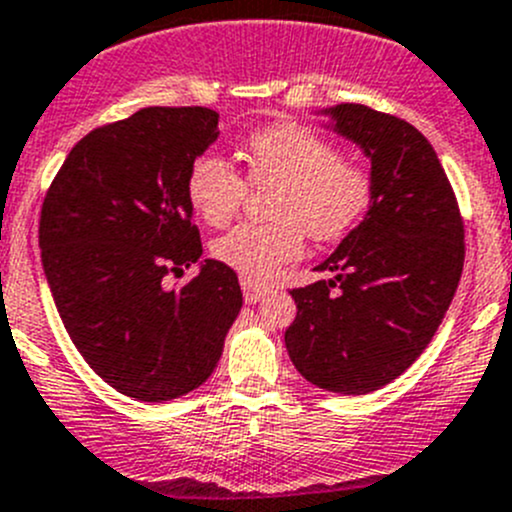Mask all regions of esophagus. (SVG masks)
Masks as SVG:
<instances>
[{"mask_svg": "<svg viewBox=\"0 0 512 512\" xmlns=\"http://www.w3.org/2000/svg\"><path fill=\"white\" fill-rule=\"evenodd\" d=\"M241 289H243V299H246L248 304H256V301H261L264 296H269L271 286L259 284V281H251V279H241Z\"/></svg>", "mask_w": 512, "mask_h": 512, "instance_id": "obj_1", "label": "esophagus"}]
</instances>
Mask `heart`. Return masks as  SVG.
Segmentation results:
<instances>
[{
    "instance_id": "obj_1",
    "label": "heart",
    "mask_w": 512,
    "mask_h": 512,
    "mask_svg": "<svg viewBox=\"0 0 512 512\" xmlns=\"http://www.w3.org/2000/svg\"><path fill=\"white\" fill-rule=\"evenodd\" d=\"M253 186L276 183L269 223H238L213 241L216 261L243 279L264 281L304 251V236L337 241L372 206V175L342 158L337 145L299 123L261 128L246 143ZM193 211L211 226L231 221L246 198V180L223 155H196L186 175Z\"/></svg>"
}]
</instances>
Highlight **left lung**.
<instances>
[{"instance_id":"1","label":"left lung","mask_w":512,"mask_h":512,"mask_svg":"<svg viewBox=\"0 0 512 512\" xmlns=\"http://www.w3.org/2000/svg\"><path fill=\"white\" fill-rule=\"evenodd\" d=\"M372 160V206L294 289L284 342L306 382L367 394L405 372L435 337L460 284L465 228L435 148L415 125L367 105L321 110Z\"/></svg>"}]
</instances>
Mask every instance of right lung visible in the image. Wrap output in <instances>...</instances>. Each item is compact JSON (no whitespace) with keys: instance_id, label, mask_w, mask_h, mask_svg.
Returning a JSON list of instances; mask_svg holds the SVG:
<instances>
[{"instance_id":"right-lung-1","label":"right lung","mask_w":512,"mask_h":512,"mask_svg":"<svg viewBox=\"0 0 512 512\" xmlns=\"http://www.w3.org/2000/svg\"><path fill=\"white\" fill-rule=\"evenodd\" d=\"M218 138L208 107H143L87 133L42 203L47 284L72 344L125 397L165 402L201 387L241 311L236 271L201 261L186 175Z\"/></svg>"}]
</instances>
